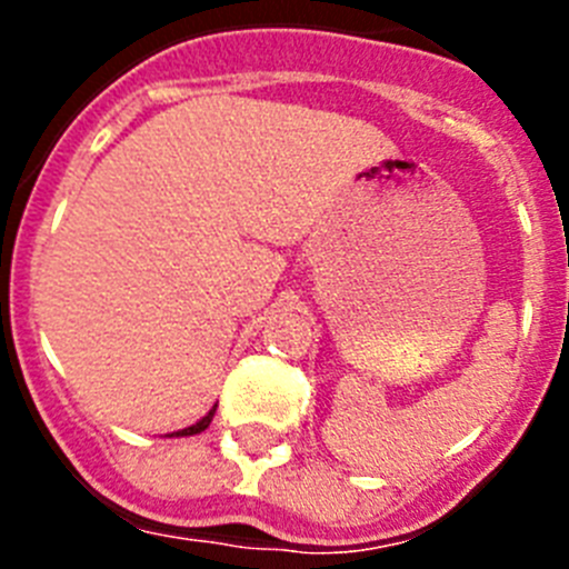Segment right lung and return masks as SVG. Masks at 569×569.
Segmentation results:
<instances>
[{"instance_id":"obj_1","label":"right lung","mask_w":569,"mask_h":569,"mask_svg":"<svg viewBox=\"0 0 569 569\" xmlns=\"http://www.w3.org/2000/svg\"><path fill=\"white\" fill-rule=\"evenodd\" d=\"M213 416H216V405L210 407L208 416H202V419L196 421V425L184 427V430H176V433H170V436H176V439H179V436H196V433H202V430H208V427H210V421H213Z\"/></svg>"}]
</instances>
